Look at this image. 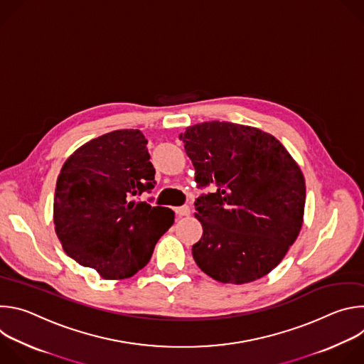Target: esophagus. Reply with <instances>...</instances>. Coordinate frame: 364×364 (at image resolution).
<instances>
[{"label":"esophagus","instance_id":"esophagus-1","mask_svg":"<svg viewBox=\"0 0 364 364\" xmlns=\"http://www.w3.org/2000/svg\"><path fill=\"white\" fill-rule=\"evenodd\" d=\"M174 212H176V215H177L178 218L188 216V215H190V207H188V205H180V207H176Z\"/></svg>","mask_w":364,"mask_h":364}]
</instances>
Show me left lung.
Segmentation results:
<instances>
[{
  "label": "left lung",
  "instance_id": "obj_1",
  "mask_svg": "<svg viewBox=\"0 0 364 364\" xmlns=\"http://www.w3.org/2000/svg\"><path fill=\"white\" fill-rule=\"evenodd\" d=\"M198 188L194 201L203 236L193 245L197 267L223 284L269 274L295 242L304 216L305 181L272 135L232 122H203L180 135Z\"/></svg>",
  "mask_w": 364,
  "mask_h": 364
}]
</instances>
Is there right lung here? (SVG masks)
<instances>
[{"label": "right lung", "mask_w": 364, "mask_h": 364, "mask_svg": "<svg viewBox=\"0 0 364 364\" xmlns=\"http://www.w3.org/2000/svg\"><path fill=\"white\" fill-rule=\"evenodd\" d=\"M146 142L139 129L97 136L70 155L56 183L53 218L65 252L105 279L142 269L174 223L168 207L136 201L155 186Z\"/></svg>", "instance_id": "obj_1"}]
</instances>
